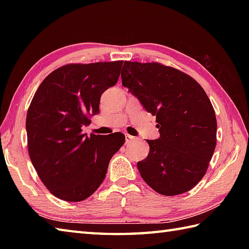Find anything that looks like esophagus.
Masks as SVG:
<instances>
[{
    "instance_id": "34e87169",
    "label": "esophagus",
    "mask_w": 249,
    "mask_h": 249,
    "mask_svg": "<svg viewBox=\"0 0 249 249\" xmlns=\"http://www.w3.org/2000/svg\"><path fill=\"white\" fill-rule=\"evenodd\" d=\"M134 140H135V137L134 136H130L128 134H125V142H126V144L130 143V142L134 141Z\"/></svg>"
}]
</instances>
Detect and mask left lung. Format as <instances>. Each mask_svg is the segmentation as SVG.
Segmentation results:
<instances>
[{
	"instance_id": "1",
	"label": "left lung",
	"mask_w": 249,
	"mask_h": 249,
	"mask_svg": "<svg viewBox=\"0 0 249 249\" xmlns=\"http://www.w3.org/2000/svg\"><path fill=\"white\" fill-rule=\"evenodd\" d=\"M122 84L156 115L160 137L147 140L149 155L137 167L158 194L176 196L197 185L216 146L215 111L208 95L190 76L160 63L125 61Z\"/></svg>"
}]
</instances>
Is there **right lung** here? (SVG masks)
Instances as JSON below:
<instances>
[{"label":"right lung","instance_id":"1","mask_svg":"<svg viewBox=\"0 0 249 249\" xmlns=\"http://www.w3.org/2000/svg\"><path fill=\"white\" fill-rule=\"evenodd\" d=\"M123 61L68 64L40 83L26 114L31 161L59 199L79 202L96 192L125 136L82 133L102 94L118 82Z\"/></svg>","mask_w":249,"mask_h":249}]
</instances>
